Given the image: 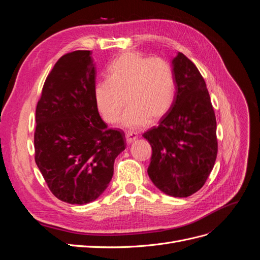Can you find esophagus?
<instances>
[{
	"label": "esophagus",
	"mask_w": 260,
	"mask_h": 260,
	"mask_svg": "<svg viewBox=\"0 0 260 260\" xmlns=\"http://www.w3.org/2000/svg\"><path fill=\"white\" fill-rule=\"evenodd\" d=\"M138 139V135L137 133H132V132H128L127 135H125V140H127V143L131 144L132 142H135V141Z\"/></svg>",
	"instance_id": "obj_1"
}]
</instances>
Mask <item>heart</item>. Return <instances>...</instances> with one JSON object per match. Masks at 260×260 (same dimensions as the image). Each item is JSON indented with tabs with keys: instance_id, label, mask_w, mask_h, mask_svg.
I'll return each mask as SVG.
<instances>
[{
	"instance_id": "obj_1",
	"label": "heart",
	"mask_w": 260,
	"mask_h": 260,
	"mask_svg": "<svg viewBox=\"0 0 260 260\" xmlns=\"http://www.w3.org/2000/svg\"><path fill=\"white\" fill-rule=\"evenodd\" d=\"M176 77L167 60L127 52L107 69V79L94 86V101L102 118L114 123L128 105L121 125L137 130L160 119L174 105Z\"/></svg>"
}]
</instances>
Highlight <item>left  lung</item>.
<instances>
[{
	"instance_id": "obj_1",
	"label": "left lung",
	"mask_w": 260,
	"mask_h": 260,
	"mask_svg": "<svg viewBox=\"0 0 260 260\" xmlns=\"http://www.w3.org/2000/svg\"><path fill=\"white\" fill-rule=\"evenodd\" d=\"M176 98L170 111L143 137L152 146L147 174L157 188L187 198L205 184L218 152L217 122L206 83L184 54L172 59Z\"/></svg>"
}]
</instances>
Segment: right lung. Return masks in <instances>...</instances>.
<instances>
[{
  "label": "right lung",
  "instance_id": "1",
  "mask_svg": "<svg viewBox=\"0 0 260 260\" xmlns=\"http://www.w3.org/2000/svg\"><path fill=\"white\" fill-rule=\"evenodd\" d=\"M95 77L90 51L65 54L46 78L36 109L37 166L58 200L77 205L106 190L125 148L123 133L107 129L99 114Z\"/></svg>",
  "mask_w": 260,
  "mask_h": 260
}]
</instances>
